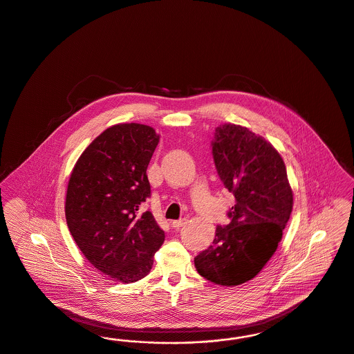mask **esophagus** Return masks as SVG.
I'll return each mask as SVG.
<instances>
[{
  "instance_id": "obj_1",
  "label": "esophagus",
  "mask_w": 354,
  "mask_h": 354,
  "mask_svg": "<svg viewBox=\"0 0 354 354\" xmlns=\"http://www.w3.org/2000/svg\"><path fill=\"white\" fill-rule=\"evenodd\" d=\"M187 221H188L187 218H183V219L174 220V221H171V225H172L174 228H180V227H183V225H185Z\"/></svg>"
}]
</instances>
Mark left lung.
I'll return each mask as SVG.
<instances>
[{"instance_id": "left-lung-1", "label": "left lung", "mask_w": 354, "mask_h": 354, "mask_svg": "<svg viewBox=\"0 0 354 354\" xmlns=\"http://www.w3.org/2000/svg\"><path fill=\"white\" fill-rule=\"evenodd\" d=\"M212 158L220 180L234 194L207 250L195 257L204 279L219 286H239L253 279L276 251L292 212L293 195L280 153L245 127L224 124L215 130Z\"/></svg>"}]
</instances>
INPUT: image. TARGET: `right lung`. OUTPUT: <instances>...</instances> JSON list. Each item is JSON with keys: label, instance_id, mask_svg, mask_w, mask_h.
I'll list each match as a JSON object with an SVG mask.
<instances>
[{"label": "right lung", "instance_id": "1", "mask_svg": "<svg viewBox=\"0 0 354 354\" xmlns=\"http://www.w3.org/2000/svg\"><path fill=\"white\" fill-rule=\"evenodd\" d=\"M159 142L138 123L104 130L84 150L66 194L68 231L86 259L122 283L150 273L165 231L142 204L151 196L147 167Z\"/></svg>", "mask_w": 354, "mask_h": 354}]
</instances>
